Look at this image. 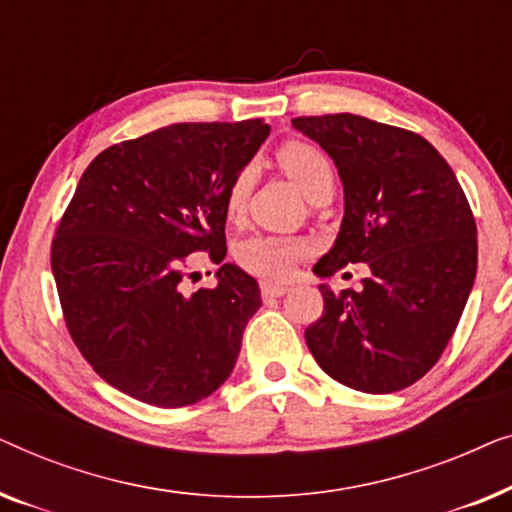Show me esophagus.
<instances>
[{
    "instance_id": "34e87169",
    "label": "esophagus",
    "mask_w": 512,
    "mask_h": 512,
    "mask_svg": "<svg viewBox=\"0 0 512 512\" xmlns=\"http://www.w3.org/2000/svg\"><path fill=\"white\" fill-rule=\"evenodd\" d=\"M289 291L286 284H275V282H261V296L263 298H279Z\"/></svg>"
}]
</instances>
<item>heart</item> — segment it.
<instances>
[{
  "mask_svg": "<svg viewBox=\"0 0 512 512\" xmlns=\"http://www.w3.org/2000/svg\"><path fill=\"white\" fill-rule=\"evenodd\" d=\"M277 165L291 181H296L300 191L314 200L317 195L333 191L335 170L331 158L317 144L303 142V139H289L277 149ZM256 172L251 165L240 167L228 181L223 207L228 219H240L249 205L251 188H254ZM307 242L300 237L284 235H254L244 240L237 249V258L249 272L261 277L282 279L289 275L300 258L307 254Z\"/></svg>",
  "mask_w": 512,
  "mask_h": 512,
  "instance_id": "heart-1",
  "label": "heart"
}]
</instances>
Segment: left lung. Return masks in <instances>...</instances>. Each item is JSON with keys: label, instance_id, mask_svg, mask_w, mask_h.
<instances>
[{"label": "left lung", "instance_id": "1", "mask_svg": "<svg viewBox=\"0 0 512 512\" xmlns=\"http://www.w3.org/2000/svg\"><path fill=\"white\" fill-rule=\"evenodd\" d=\"M293 128L333 158L345 219L321 277L366 263L363 289L319 286L324 312L305 342L326 375L391 394L436 366L478 270V228L447 160L417 132L354 114L298 116Z\"/></svg>", "mask_w": 512, "mask_h": 512}]
</instances>
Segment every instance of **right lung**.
Instances as JSON below:
<instances>
[{
    "label": "right lung",
    "instance_id": "1",
    "mask_svg": "<svg viewBox=\"0 0 512 512\" xmlns=\"http://www.w3.org/2000/svg\"><path fill=\"white\" fill-rule=\"evenodd\" d=\"M270 135L261 118L174 123L104 149L51 244L67 331L97 375L156 408H184L233 373L254 277L226 258L228 181ZM221 264L214 290L180 293L191 253ZM194 274V273H192Z\"/></svg>",
    "mask_w": 512,
    "mask_h": 512
}]
</instances>
